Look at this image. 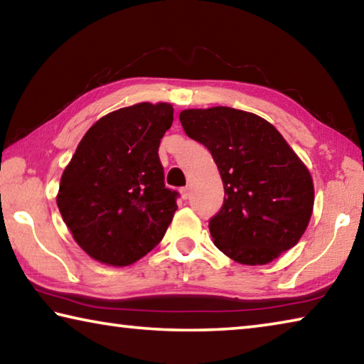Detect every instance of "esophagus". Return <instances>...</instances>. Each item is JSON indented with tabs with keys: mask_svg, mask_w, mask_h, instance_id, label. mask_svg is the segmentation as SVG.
<instances>
[{
	"mask_svg": "<svg viewBox=\"0 0 364 364\" xmlns=\"http://www.w3.org/2000/svg\"><path fill=\"white\" fill-rule=\"evenodd\" d=\"M180 194H181V199H183V200L189 199V194H191V193H189V188H188V186H186V188H181V189H180Z\"/></svg>",
	"mask_w": 364,
	"mask_h": 364,
	"instance_id": "esophagus-1",
	"label": "esophagus"
}]
</instances>
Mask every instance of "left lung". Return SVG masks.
Segmentation results:
<instances>
[{"mask_svg":"<svg viewBox=\"0 0 364 364\" xmlns=\"http://www.w3.org/2000/svg\"><path fill=\"white\" fill-rule=\"evenodd\" d=\"M184 133L204 144L220 170L225 200L208 221L217 247L242 264H267L305 232L315 189L308 168L276 128L231 107L188 109Z\"/></svg>","mask_w":364,"mask_h":364,"instance_id":"left-lung-1","label":"left lung"}]
</instances>
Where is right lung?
Wrapping results in <instances>:
<instances>
[{
	"label": "right lung",
	"mask_w": 364,
	"mask_h": 364,
	"mask_svg": "<svg viewBox=\"0 0 364 364\" xmlns=\"http://www.w3.org/2000/svg\"><path fill=\"white\" fill-rule=\"evenodd\" d=\"M173 122L167 102H141L97 120L59 184L58 207L73 239L95 260L127 267L162 241L176 212L165 188L160 139Z\"/></svg>",
	"instance_id": "obj_1"
}]
</instances>
